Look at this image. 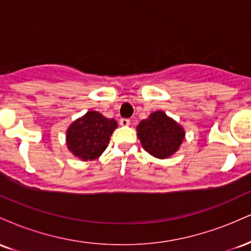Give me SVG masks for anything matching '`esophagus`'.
I'll use <instances>...</instances> for the list:
<instances>
[{
	"instance_id": "1",
	"label": "esophagus",
	"mask_w": 251,
	"mask_h": 251,
	"mask_svg": "<svg viewBox=\"0 0 251 251\" xmlns=\"http://www.w3.org/2000/svg\"><path fill=\"white\" fill-rule=\"evenodd\" d=\"M119 124L122 126H128L129 125V120L128 119H125V118H123V119H120Z\"/></svg>"
}]
</instances>
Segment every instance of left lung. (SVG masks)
<instances>
[{
  "mask_svg": "<svg viewBox=\"0 0 251 251\" xmlns=\"http://www.w3.org/2000/svg\"><path fill=\"white\" fill-rule=\"evenodd\" d=\"M137 135L146 152L158 159H168L179 150L185 131L165 112L155 111L139 123Z\"/></svg>",
  "mask_w": 251,
  "mask_h": 251,
  "instance_id": "obj_1",
  "label": "left lung"
}]
</instances>
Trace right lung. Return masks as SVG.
Here are the masks:
<instances>
[{
	"mask_svg": "<svg viewBox=\"0 0 251 251\" xmlns=\"http://www.w3.org/2000/svg\"><path fill=\"white\" fill-rule=\"evenodd\" d=\"M118 124L114 119L103 117L100 112L88 111L77 118L66 131L68 151L82 162L99 158L107 148L111 135Z\"/></svg>",
	"mask_w": 251,
	"mask_h": 251,
	"instance_id": "add662e5",
	"label": "right lung"
}]
</instances>
